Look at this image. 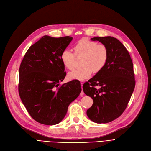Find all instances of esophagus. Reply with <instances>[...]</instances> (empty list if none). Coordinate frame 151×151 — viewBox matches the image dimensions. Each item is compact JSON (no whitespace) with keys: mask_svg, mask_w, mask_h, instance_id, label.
Masks as SVG:
<instances>
[{"mask_svg":"<svg viewBox=\"0 0 151 151\" xmlns=\"http://www.w3.org/2000/svg\"><path fill=\"white\" fill-rule=\"evenodd\" d=\"M83 83H81V89H82V91H81V93H80V96H81V97H83L84 95V92H83Z\"/></svg>","mask_w":151,"mask_h":151,"instance_id":"1","label":"esophagus"}]
</instances>
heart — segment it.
I'll return each mask as SVG.
<instances>
[{"instance_id": "obj_1", "label": "heart", "mask_w": 151, "mask_h": 151, "mask_svg": "<svg viewBox=\"0 0 151 151\" xmlns=\"http://www.w3.org/2000/svg\"><path fill=\"white\" fill-rule=\"evenodd\" d=\"M74 54L69 50L65 49L60 54L63 66L68 70L74 67L75 57H82L80 68L70 71L67 75L68 80H84L91 77L92 72L99 73L106 65L109 58V51L106 45L97 43L86 38L78 41L73 47Z\"/></svg>"}]
</instances>
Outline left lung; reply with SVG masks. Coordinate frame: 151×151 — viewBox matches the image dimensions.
Instances as JSON below:
<instances>
[{
	"label": "left lung",
	"instance_id": "left-lung-1",
	"mask_svg": "<svg viewBox=\"0 0 151 151\" xmlns=\"http://www.w3.org/2000/svg\"><path fill=\"white\" fill-rule=\"evenodd\" d=\"M91 40L107 46L109 58L104 69L83 84L84 93L93 99L87 115L94 122L105 124L118 118L127 106L135 86L133 65L128 51L117 38Z\"/></svg>",
	"mask_w": 151,
	"mask_h": 151
}]
</instances>
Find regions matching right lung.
<instances>
[{
    "mask_svg": "<svg viewBox=\"0 0 151 151\" xmlns=\"http://www.w3.org/2000/svg\"><path fill=\"white\" fill-rule=\"evenodd\" d=\"M72 39L43 36L29 47L21 63L19 96L30 116L40 124L59 123L81 92L78 81L59 84L66 76L60 54Z\"/></svg>",
    "mask_w": 151,
    "mask_h": 151,
    "instance_id": "obj_1",
    "label": "right lung"
}]
</instances>
